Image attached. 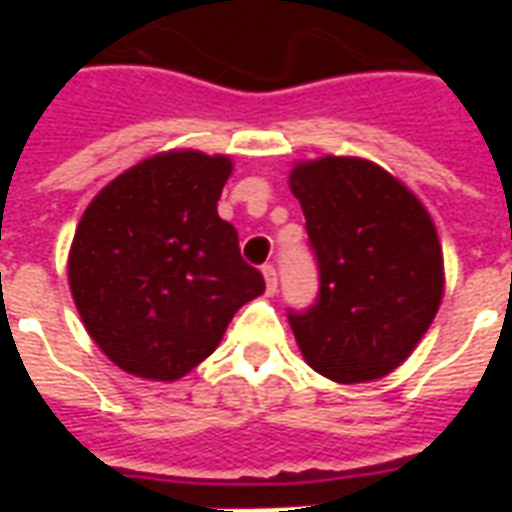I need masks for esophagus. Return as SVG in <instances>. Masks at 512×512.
Returning <instances> with one entry per match:
<instances>
[{
  "label": "esophagus",
  "instance_id": "1",
  "mask_svg": "<svg viewBox=\"0 0 512 512\" xmlns=\"http://www.w3.org/2000/svg\"><path fill=\"white\" fill-rule=\"evenodd\" d=\"M263 279H266L268 296H274V293H277V268H274V266H263Z\"/></svg>",
  "mask_w": 512,
  "mask_h": 512
}]
</instances>
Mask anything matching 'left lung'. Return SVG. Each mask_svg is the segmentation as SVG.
Instances as JSON below:
<instances>
[{"label":"left lung","instance_id":"8db88e82","mask_svg":"<svg viewBox=\"0 0 512 512\" xmlns=\"http://www.w3.org/2000/svg\"><path fill=\"white\" fill-rule=\"evenodd\" d=\"M321 293L290 312L304 362L337 384L389 376L425 337L444 296V255L428 208L367 158L296 161Z\"/></svg>","mask_w":512,"mask_h":512}]
</instances>
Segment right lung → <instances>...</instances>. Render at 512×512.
<instances>
[{"mask_svg": "<svg viewBox=\"0 0 512 512\" xmlns=\"http://www.w3.org/2000/svg\"><path fill=\"white\" fill-rule=\"evenodd\" d=\"M230 156L167 150L109 180L82 213L68 285L95 345L136 378L178 381L266 282L216 213Z\"/></svg>", "mask_w": 512, "mask_h": 512, "instance_id": "1", "label": "right lung"}]
</instances>
